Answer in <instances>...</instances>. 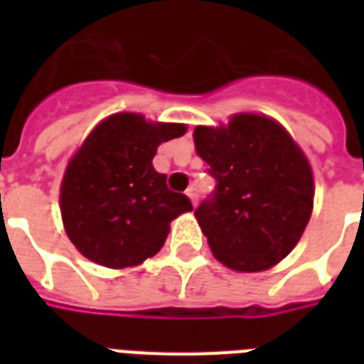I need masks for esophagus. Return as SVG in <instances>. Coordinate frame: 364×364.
<instances>
[{"mask_svg": "<svg viewBox=\"0 0 364 364\" xmlns=\"http://www.w3.org/2000/svg\"><path fill=\"white\" fill-rule=\"evenodd\" d=\"M187 196L191 198L193 205H196V202H198V191H196V187H188L187 188Z\"/></svg>", "mask_w": 364, "mask_h": 364, "instance_id": "obj_1", "label": "esophagus"}]
</instances>
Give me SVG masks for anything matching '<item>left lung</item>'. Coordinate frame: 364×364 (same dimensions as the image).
Here are the masks:
<instances>
[{
  "mask_svg": "<svg viewBox=\"0 0 364 364\" xmlns=\"http://www.w3.org/2000/svg\"><path fill=\"white\" fill-rule=\"evenodd\" d=\"M196 153L215 191L196 208L211 253L238 272H260L299 243L314 208V176L282 124L240 113L228 126H196Z\"/></svg>",
  "mask_w": 364,
  "mask_h": 364,
  "instance_id": "1",
  "label": "left lung"
}]
</instances>
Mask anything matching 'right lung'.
<instances>
[{
    "label": "right lung",
    "instance_id": "obj_1",
    "mask_svg": "<svg viewBox=\"0 0 364 364\" xmlns=\"http://www.w3.org/2000/svg\"><path fill=\"white\" fill-rule=\"evenodd\" d=\"M185 124L147 122L117 113L100 122L65 168L60 210L68 238L81 255L107 268L141 264L164 245L170 223L193 210L153 168L162 141Z\"/></svg>",
    "mask_w": 364,
    "mask_h": 364
}]
</instances>
